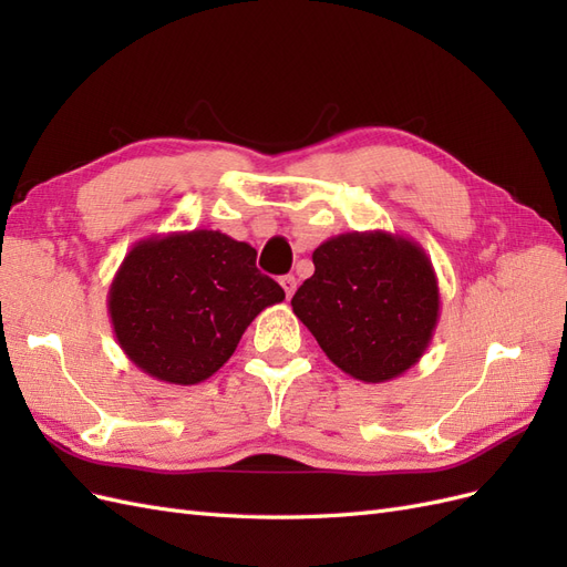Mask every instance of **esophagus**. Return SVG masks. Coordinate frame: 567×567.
<instances>
[{"mask_svg": "<svg viewBox=\"0 0 567 567\" xmlns=\"http://www.w3.org/2000/svg\"><path fill=\"white\" fill-rule=\"evenodd\" d=\"M281 288L286 290V298H290L296 293V288H298V279L293 277V274H288V277H281Z\"/></svg>", "mask_w": 567, "mask_h": 567, "instance_id": "obj_1", "label": "esophagus"}]
</instances>
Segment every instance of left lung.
Here are the masks:
<instances>
[{
    "mask_svg": "<svg viewBox=\"0 0 567 567\" xmlns=\"http://www.w3.org/2000/svg\"><path fill=\"white\" fill-rule=\"evenodd\" d=\"M312 262L290 305L340 371L385 383L419 362L440 319V288L416 241L348 231L323 241Z\"/></svg>",
    "mask_w": 567,
    "mask_h": 567,
    "instance_id": "8db88e82",
    "label": "left lung"
}]
</instances>
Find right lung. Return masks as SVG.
Instances as JSON below:
<instances>
[{
    "instance_id": "1",
    "label": "right lung",
    "mask_w": 567,
    "mask_h": 567,
    "mask_svg": "<svg viewBox=\"0 0 567 567\" xmlns=\"http://www.w3.org/2000/svg\"><path fill=\"white\" fill-rule=\"evenodd\" d=\"M255 248L213 229L144 238L109 288L117 346L151 379L196 385L227 364L250 321L286 298Z\"/></svg>"
}]
</instances>
